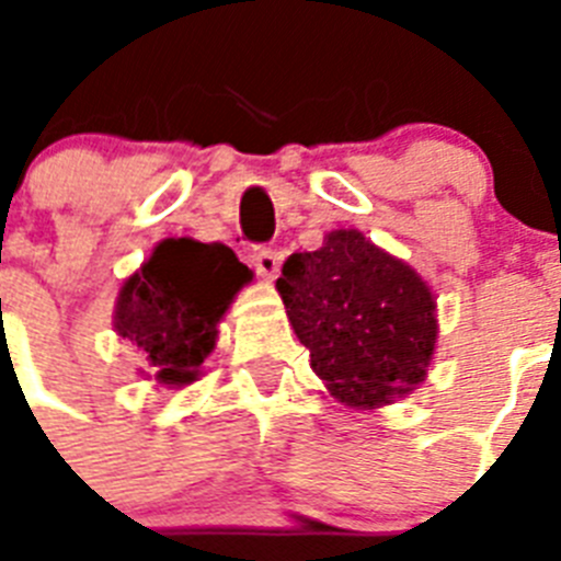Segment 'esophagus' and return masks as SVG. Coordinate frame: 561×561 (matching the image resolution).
I'll use <instances>...</instances> for the list:
<instances>
[{
	"instance_id": "34e87169",
	"label": "esophagus",
	"mask_w": 561,
	"mask_h": 561,
	"mask_svg": "<svg viewBox=\"0 0 561 561\" xmlns=\"http://www.w3.org/2000/svg\"><path fill=\"white\" fill-rule=\"evenodd\" d=\"M250 262H253L255 273L264 276V279H273L282 267V255L271 247H253V253H250Z\"/></svg>"
}]
</instances>
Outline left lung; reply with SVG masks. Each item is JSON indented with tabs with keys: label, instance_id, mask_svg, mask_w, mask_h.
Instances as JSON below:
<instances>
[{
	"label": "left lung",
	"instance_id": "8db88e82",
	"mask_svg": "<svg viewBox=\"0 0 561 561\" xmlns=\"http://www.w3.org/2000/svg\"><path fill=\"white\" fill-rule=\"evenodd\" d=\"M276 288L311 369L341 401L375 408L425 378L434 297L416 271L358 229H334L320 250L290 255Z\"/></svg>",
	"mask_w": 561,
	"mask_h": 561
}]
</instances>
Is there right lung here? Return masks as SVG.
<instances>
[{"label":"right lung","mask_w":561,"mask_h":561,"mask_svg":"<svg viewBox=\"0 0 561 561\" xmlns=\"http://www.w3.org/2000/svg\"><path fill=\"white\" fill-rule=\"evenodd\" d=\"M253 273L224 244L165 238L122 285L116 332L134 343L145 373L192 383L215 350L218 320Z\"/></svg>","instance_id":"obj_1"}]
</instances>
